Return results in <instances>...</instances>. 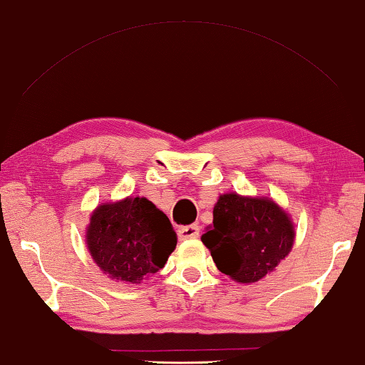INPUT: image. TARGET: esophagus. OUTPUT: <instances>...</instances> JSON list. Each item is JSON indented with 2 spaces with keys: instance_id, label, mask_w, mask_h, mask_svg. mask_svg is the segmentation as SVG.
<instances>
[{
  "instance_id": "obj_1",
  "label": "esophagus",
  "mask_w": 365,
  "mask_h": 365,
  "mask_svg": "<svg viewBox=\"0 0 365 365\" xmlns=\"http://www.w3.org/2000/svg\"><path fill=\"white\" fill-rule=\"evenodd\" d=\"M200 235V228L197 225H189L182 226V228L178 230V237L179 241H186V239H195Z\"/></svg>"
}]
</instances>
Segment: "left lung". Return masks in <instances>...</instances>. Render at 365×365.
I'll list each match as a JSON object with an SVG mask.
<instances>
[{
	"label": "left lung",
	"mask_w": 365,
	"mask_h": 365,
	"mask_svg": "<svg viewBox=\"0 0 365 365\" xmlns=\"http://www.w3.org/2000/svg\"><path fill=\"white\" fill-rule=\"evenodd\" d=\"M202 242L215 265L241 284L260 282L291 252L296 239L289 213L268 197L226 192L213 207Z\"/></svg>",
	"instance_id": "8db88e82"
}]
</instances>
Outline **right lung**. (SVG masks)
I'll return each mask as SVG.
<instances>
[{
  "mask_svg": "<svg viewBox=\"0 0 365 365\" xmlns=\"http://www.w3.org/2000/svg\"><path fill=\"white\" fill-rule=\"evenodd\" d=\"M176 242L168 217L139 195L100 204L86 228L87 249L97 267L129 284L163 268Z\"/></svg>",
  "mask_w": 365,
  "mask_h": 365,
  "instance_id": "right-lung-1",
  "label": "right lung"
}]
</instances>
